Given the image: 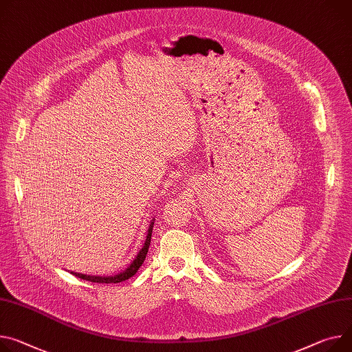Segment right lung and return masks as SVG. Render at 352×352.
Returning a JSON list of instances; mask_svg holds the SVG:
<instances>
[{
    "mask_svg": "<svg viewBox=\"0 0 352 352\" xmlns=\"http://www.w3.org/2000/svg\"><path fill=\"white\" fill-rule=\"evenodd\" d=\"M152 227H153V223L151 224L149 230H148V236H146V241L145 244L142 247V250L140 251V254L137 255V258L133 259V262L124 270V272L116 275V276H90V275H83V274H74L72 272L74 276L83 279V280H89V282H94V283H120V282H124L129 278H132L135 274L138 272V269L141 267V265L144 263L145 258H146V254H148V250H149V244H151V235H152Z\"/></svg>",
    "mask_w": 352,
    "mask_h": 352,
    "instance_id": "1",
    "label": "right lung"
}]
</instances>
